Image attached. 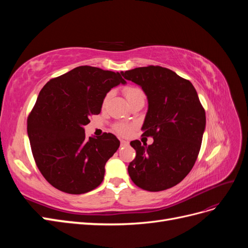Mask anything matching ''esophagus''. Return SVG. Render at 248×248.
<instances>
[{"label": "esophagus", "instance_id": "esophagus-1", "mask_svg": "<svg viewBox=\"0 0 248 248\" xmlns=\"http://www.w3.org/2000/svg\"><path fill=\"white\" fill-rule=\"evenodd\" d=\"M129 145V141L128 140H121V147H126Z\"/></svg>", "mask_w": 248, "mask_h": 248}]
</instances>
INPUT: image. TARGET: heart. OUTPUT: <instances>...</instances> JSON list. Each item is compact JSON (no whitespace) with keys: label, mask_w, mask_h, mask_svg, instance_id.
<instances>
[{"label":"heart","mask_w":248,"mask_h":248,"mask_svg":"<svg viewBox=\"0 0 248 248\" xmlns=\"http://www.w3.org/2000/svg\"><path fill=\"white\" fill-rule=\"evenodd\" d=\"M124 95L126 97L127 101H128L129 104L136 102L138 100H141L144 99L145 100V94L142 92V90L140 87H136V86H128L124 89ZM110 97V93H108L106 96H104L102 104L103 106H106L108 103V99ZM115 130L119 133V134H122V136H127V134H129L130 132V126L127 125V124H123V123H120L117 124L115 126Z\"/></svg>","instance_id":"1"}]
</instances>
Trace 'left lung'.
<instances>
[{"mask_svg":"<svg viewBox=\"0 0 248 248\" xmlns=\"http://www.w3.org/2000/svg\"><path fill=\"white\" fill-rule=\"evenodd\" d=\"M139 85L148 99L142 136L153 144L130 142L137 156L128 166L132 182L148 191H161L188 175L201 149L206 127L205 109L191 82L160 66L121 71Z\"/></svg>","mask_w":248,"mask_h":248,"instance_id":"1","label":"left lung"}]
</instances>
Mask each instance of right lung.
I'll list each match as a JSON object with an SVG mask.
<instances>
[{"label": "right lung", "mask_w": 248, "mask_h": 248, "mask_svg": "<svg viewBox=\"0 0 248 248\" xmlns=\"http://www.w3.org/2000/svg\"><path fill=\"white\" fill-rule=\"evenodd\" d=\"M120 84H126L121 73L79 66L42 88L28 118V136L37 167L55 188L81 194L103 181L120 140L111 133L88 139L84 126Z\"/></svg>", "instance_id": "add662e5"}]
</instances>
